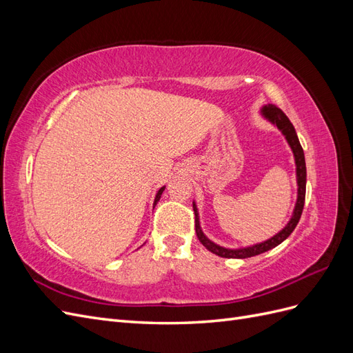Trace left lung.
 I'll use <instances>...</instances> for the list:
<instances>
[{"instance_id":"8db88e82","label":"left lung","mask_w":353,"mask_h":353,"mask_svg":"<svg viewBox=\"0 0 353 353\" xmlns=\"http://www.w3.org/2000/svg\"><path fill=\"white\" fill-rule=\"evenodd\" d=\"M262 114L266 117V119L271 121L272 123L276 125V128L285 135V140L287 143L290 144L292 150L294 153V160H296V174H297V201H296V208L293 212V216L290 219V222L287 223V225L279 232L275 234V236L270 240H266L263 243L259 244H254L250 245V248H245V249H225V248H221V245L215 244L213 241H210L205 234H203L201 228H200V222H199V213H197V208L193 203V209H194V215H196V234H197V239L200 240V243L205 245V248L215 253L221 258H236V259H245V258H252V256L256 254H261L263 252H268L271 249H274L275 245L281 244L290 234L293 232V230L296 228V225L299 223V219L302 216V212H303V206H305V194H306V165H305V154H303V148L299 143V138L296 135L294 131V126L293 123L288 121V117L285 116V113L280 109L276 108L275 104H268L262 108Z\"/></svg>"}]
</instances>
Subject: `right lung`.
Listing matches in <instances>:
<instances>
[{"mask_svg":"<svg viewBox=\"0 0 353 353\" xmlns=\"http://www.w3.org/2000/svg\"><path fill=\"white\" fill-rule=\"evenodd\" d=\"M163 190H165V187H162V188H160L159 191H157V194H156V199H154V205H156V203L160 200V196H162V193H163Z\"/></svg>","mask_w":353,"mask_h":353,"instance_id":"right-lung-1","label":"right lung"}]
</instances>
